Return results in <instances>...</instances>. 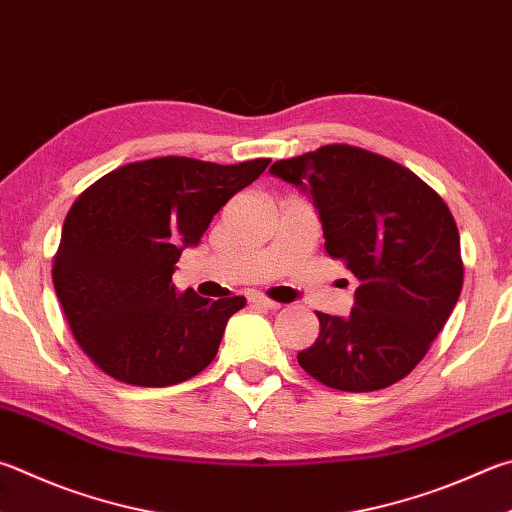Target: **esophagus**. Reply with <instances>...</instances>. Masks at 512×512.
<instances>
[{
  "label": "esophagus",
  "mask_w": 512,
  "mask_h": 512,
  "mask_svg": "<svg viewBox=\"0 0 512 512\" xmlns=\"http://www.w3.org/2000/svg\"><path fill=\"white\" fill-rule=\"evenodd\" d=\"M250 302L253 304H262V306H266V309H280V302H275V300H271V297H266V295H262V293H253L248 297Z\"/></svg>",
  "instance_id": "obj_1"
}]
</instances>
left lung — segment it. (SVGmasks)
Instances as JSON below:
<instances>
[{
  "label": "left lung",
  "instance_id": "8db88e82",
  "mask_svg": "<svg viewBox=\"0 0 512 512\" xmlns=\"http://www.w3.org/2000/svg\"><path fill=\"white\" fill-rule=\"evenodd\" d=\"M311 192L324 248L358 280L349 318L315 311L320 336L297 353L340 392H376L425 358L463 286L459 230L445 201L387 156L345 143L271 165Z\"/></svg>",
  "mask_w": 512,
  "mask_h": 512
}]
</instances>
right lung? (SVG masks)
I'll use <instances>...</instances> for the list:
<instances>
[{"label":"right lung","instance_id":"right-lung-1","mask_svg":"<svg viewBox=\"0 0 512 512\" xmlns=\"http://www.w3.org/2000/svg\"><path fill=\"white\" fill-rule=\"evenodd\" d=\"M268 163L159 156L118 167L76 199L53 257V286L73 338L105 374L167 387L215 360L246 297L210 302L192 288L179 295L174 264Z\"/></svg>","mask_w":512,"mask_h":512}]
</instances>
